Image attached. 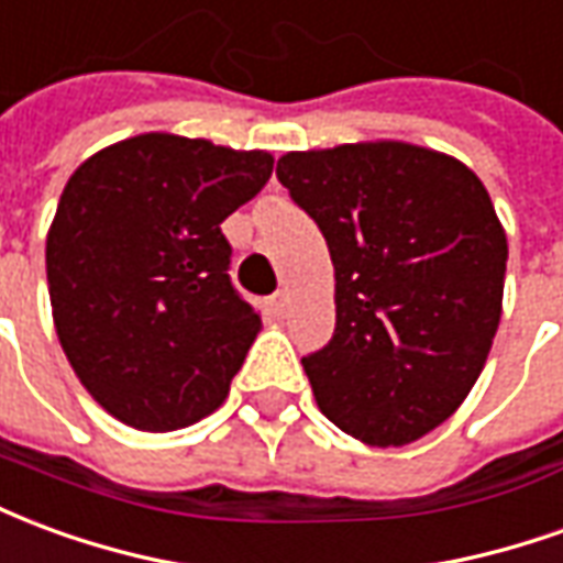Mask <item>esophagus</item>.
I'll return each instance as SVG.
<instances>
[{
	"mask_svg": "<svg viewBox=\"0 0 563 563\" xmlns=\"http://www.w3.org/2000/svg\"><path fill=\"white\" fill-rule=\"evenodd\" d=\"M288 306H290L288 288L275 290V294H273V312H275V314H285V312H288Z\"/></svg>",
	"mask_w": 563,
	"mask_h": 563,
	"instance_id": "1",
	"label": "esophagus"
}]
</instances>
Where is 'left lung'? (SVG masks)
<instances>
[{"instance_id":"obj_1","label":"left lung","mask_w":563,"mask_h":563,"mask_svg":"<svg viewBox=\"0 0 563 563\" xmlns=\"http://www.w3.org/2000/svg\"><path fill=\"white\" fill-rule=\"evenodd\" d=\"M324 233L336 327L302 366L339 430L406 445L476 385L500 324L506 233L464 163L402 142L294 151L275 166Z\"/></svg>"}]
</instances>
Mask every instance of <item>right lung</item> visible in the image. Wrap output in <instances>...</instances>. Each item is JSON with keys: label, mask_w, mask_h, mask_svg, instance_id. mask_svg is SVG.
Instances as JSON below:
<instances>
[{"label": "right lung", "mask_w": 563, "mask_h": 563, "mask_svg": "<svg viewBox=\"0 0 563 563\" xmlns=\"http://www.w3.org/2000/svg\"><path fill=\"white\" fill-rule=\"evenodd\" d=\"M273 175L266 151L147 133L81 163L47 233L54 324L71 369L123 424L211 416L261 330L221 224Z\"/></svg>", "instance_id": "right-lung-1"}]
</instances>
